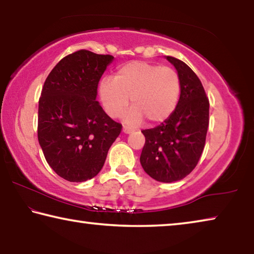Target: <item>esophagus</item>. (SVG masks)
Instances as JSON below:
<instances>
[{"label": "esophagus", "instance_id": "obj_1", "mask_svg": "<svg viewBox=\"0 0 254 254\" xmlns=\"http://www.w3.org/2000/svg\"><path fill=\"white\" fill-rule=\"evenodd\" d=\"M123 132L126 133V134H130V133L132 132V128L127 127H123Z\"/></svg>", "mask_w": 254, "mask_h": 254}]
</instances>
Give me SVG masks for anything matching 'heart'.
<instances>
[{
  "label": "heart",
  "mask_w": 254,
  "mask_h": 254,
  "mask_svg": "<svg viewBox=\"0 0 254 254\" xmlns=\"http://www.w3.org/2000/svg\"><path fill=\"white\" fill-rule=\"evenodd\" d=\"M180 94L179 76L174 68L147 62H131L118 68L114 78H103L98 95L106 113L121 117L131 100L124 121L132 126L165 121L173 113Z\"/></svg>",
  "instance_id": "heart-1"
}]
</instances>
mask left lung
Instances as JSON below:
<instances>
[{
    "label": "left lung",
    "mask_w": 254,
    "mask_h": 254,
    "mask_svg": "<svg viewBox=\"0 0 254 254\" xmlns=\"http://www.w3.org/2000/svg\"><path fill=\"white\" fill-rule=\"evenodd\" d=\"M178 72L180 97L175 111L160 126L143 130L140 162L157 182L174 183L191 173L204 150L209 122V102L197 75L186 64L166 56Z\"/></svg>",
    "instance_id": "obj_1"
}]
</instances>
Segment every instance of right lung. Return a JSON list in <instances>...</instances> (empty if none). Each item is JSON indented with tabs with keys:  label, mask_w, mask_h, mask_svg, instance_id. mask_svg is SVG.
Masks as SVG:
<instances>
[{
	"label": "right lung",
	"mask_w": 254,
	"mask_h": 254,
	"mask_svg": "<svg viewBox=\"0 0 254 254\" xmlns=\"http://www.w3.org/2000/svg\"><path fill=\"white\" fill-rule=\"evenodd\" d=\"M111 55L79 50L66 56L47 77L38 110V140L60 177L83 183L100 173L122 126L96 101Z\"/></svg>",
	"instance_id": "obj_1"
}]
</instances>
